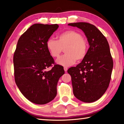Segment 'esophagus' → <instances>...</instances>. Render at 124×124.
<instances>
[{
  "mask_svg": "<svg viewBox=\"0 0 124 124\" xmlns=\"http://www.w3.org/2000/svg\"><path fill=\"white\" fill-rule=\"evenodd\" d=\"M64 70L65 71V72H67L68 70V68L67 67H64Z\"/></svg>",
  "mask_w": 124,
  "mask_h": 124,
  "instance_id": "34e87169",
  "label": "esophagus"
}]
</instances>
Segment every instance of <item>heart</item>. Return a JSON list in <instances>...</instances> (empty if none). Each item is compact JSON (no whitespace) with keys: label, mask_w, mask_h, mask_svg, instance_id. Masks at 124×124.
I'll list each match as a JSON object with an SVG mask.
<instances>
[{"label":"heart","mask_w":124,"mask_h":124,"mask_svg":"<svg viewBox=\"0 0 124 124\" xmlns=\"http://www.w3.org/2000/svg\"><path fill=\"white\" fill-rule=\"evenodd\" d=\"M57 40L48 39L46 47L53 57H59L64 48L65 54L56 60L57 64L68 67L74 64L77 60L81 61L87 55L88 44L78 31L74 30L63 31L57 35Z\"/></svg>","instance_id":"b5f03b06"}]
</instances>
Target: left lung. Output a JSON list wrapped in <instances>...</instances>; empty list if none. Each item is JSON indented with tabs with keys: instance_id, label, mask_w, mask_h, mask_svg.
<instances>
[{
	"instance_id": "8db88e82",
	"label": "left lung",
	"mask_w": 124,
	"mask_h": 124,
	"mask_svg": "<svg viewBox=\"0 0 124 124\" xmlns=\"http://www.w3.org/2000/svg\"><path fill=\"white\" fill-rule=\"evenodd\" d=\"M68 25L81 29L90 46L81 62L68 70L71 77L73 94L81 101H96L107 90L111 79L113 61L108 42L93 25L79 22Z\"/></svg>"
}]
</instances>
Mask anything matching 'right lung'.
<instances>
[{"mask_svg":"<svg viewBox=\"0 0 124 124\" xmlns=\"http://www.w3.org/2000/svg\"><path fill=\"white\" fill-rule=\"evenodd\" d=\"M59 27L57 24H35L19 39L13 62L16 84L24 96L31 102L46 104L57 94V85L64 74L63 67L54 65L46 42Z\"/></svg>","mask_w":124,"mask_h":124,"instance_id":"1","label":"right lung"}]
</instances>
